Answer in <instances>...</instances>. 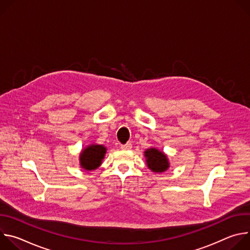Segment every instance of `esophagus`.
Here are the masks:
<instances>
[{
  "mask_svg": "<svg viewBox=\"0 0 250 250\" xmlns=\"http://www.w3.org/2000/svg\"><path fill=\"white\" fill-rule=\"evenodd\" d=\"M121 147H122V149H125V150H128V149H131V147H132V145L130 144V142H127V144H125V145H124V146H122Z\"/></svg>",
  "mask_w": 250,
  "mask_h": 250,
  "instance_id": "obj_1",
  "label": "esophagus"
}]
</instances>
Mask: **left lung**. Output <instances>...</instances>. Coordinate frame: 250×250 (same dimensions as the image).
I'll return each mask as SVG.
<instances>
[{
    "instance_id": "8db88e82",
    "label": "left lung",
    "mask_w": 250,
    "mask_h": 250,
    "mask_svg": "<svg viewBox=\"0 0 250 250\" xmlns=\"http://www.w3.org/2000/svg\"><path fill=\"white\" fill-rule=\"evenodd\" d=\"M147 167L153 172H164L169 168V161L164 152L157 148H148L145 151Z\"/></svg>"
}]
</instances>
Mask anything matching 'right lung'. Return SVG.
Segmentation results:
<instances>
[{
    "label": "right lung",
    "instance_id": "add662e5",
    "mask_svg": "<svg viewBox=\"0 0 250 250\" xmlns=\"http://www.w3.org/2000/svg\"><path fill=\"white\" fill-rule=\"evenodd\" d=\"M106 148L100 145H91L85 147L80 154V165L85 170H95L101 164L104 157Z\"/></svg>",
    "mask_w": 250,
    "mask_h": 250
}]
</instances>
